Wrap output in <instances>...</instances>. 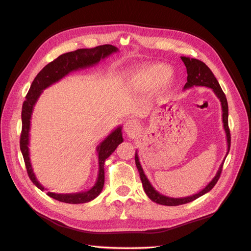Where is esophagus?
Returning a JSON list of instances; mask_svg holds the SVG:
<instances>
[{
    "label": "esophagus",
    "instance_id": "obj_1",
    "mask_svg": "<svg viewBox=\"0 0 251 251\" xmlns=\"http://www.w3.org/2000/svg\"><path fill=\"white\" fill-rule=\"evenodd\" d=\"M139 128L138 123L134 119H128L126 120L125 125H124V131L128 135V136H134L136 133H137Z\"/></svg>",
    "mask_w": 251,
    "mask_h": 251
}]
</instances>
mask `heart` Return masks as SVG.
<instances>
[{"label":"heart","instance_id":"heart-1","mask_svg":"<svg viewBox=\"0 0 251 251\" xmlns=\"http://www.w3.org/2000/svg\"><path fill=\"white\" fill-rule=\"evenodd\" d=\"M171 69L164 64H151L142 67L138 71L136 78L140 85L148 90H153L161 83L170 81Z\"/></svg>","mask_w":251,"mask_h":251}]
</instances>
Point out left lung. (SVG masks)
I'll use <instances>...</instances> for the list:
<instances>
[{
	"mask_svg": "<svg viewBox=\"0 0 251 251\" xmlns=\"http://www.w3.org/2000/svg\"><path fill=\"white\" fill-rule=\"evenodd\" d=\"M181 59H182V62L184 63V65L186 67V71H187V82L185 83L184 90L191 89L193 87H207L214 91L216 96L219 98L220 101H221L222 112H223V114H222L223 127H224L225 133H226V140H227V153H226V156H227L228 155V151L230 149V132H229V127H228V103H227L226 96L222 91L221 87H220L214 73L211 72L209 68L203 62H201V60H199V59L186 57V56H181ZM226 156H225V158H226ZM225 158H224L223 162L221 163V165H220L216 176L212 178V180L202 189V191H200L199 193H197L193 196L184 197V198H171V197H166L159 192H157L156 189L153 187V185L151 184V182L149 181L148 177L146 176V174H144L142 166L140 164L138 153L137 151L135 153V162H136V166H137L139 175H140V179L142 182V186L144 188V192H146L147 196L151 201L156 202L158 204H161V205H166V206H177V205L192 202L196 199H198L199 197L208 193L210 189L216 185V183L220 178V175H221V172H222Z\"/></svg>",
	"mask_w": 251,
	"mask_h": 251,
	"instance_id": "obj_1",
	"label": "left lung"
}]
</instances>
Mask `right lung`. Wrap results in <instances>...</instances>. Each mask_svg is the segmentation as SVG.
I'll return each mask as SVG.
<instances>
[{"instance_id":"add662e5","label":"right lung","mask_w":251,"mask_h":251,"mask_svg":"<svg viewBox=\"0 0 251 251\" xmlns=\"http://www.w3.org/2000/svg\"><path fill=\"white\" fill-rule=\"evenodd\" d=\"M118 48L112 45H102V46H97L91 49H77L72 52L65 53V54L59 55L53 62L45 66L40 73L36 75L34 80L32 81L31 86L26 95V100L23 103L22 108V133L20 139V148L21 151L24 157L25 165L27 169L28 176L33 182V184L39 187L41 191H45V187L37 181L35 175L32 170L31 161L29 157V131H30V119H31L32 111L34 105L39 100L40 95L42 94L43 90L48 88L53 83L58 81L65 77L66 75L72 71H76L85 68L92 67L103 59L111 55L112 53L117 52ZM124 141L123 132H121V126L116 127L108 137L102 140L100 146L96 148L98 155V164H100V170L95 184L88 191L73 194H55L48 192L47 195L51 198L55 199L60 202L70 203V204H80L87 203L91 200L95 199L102 191L104 184V161L119 144Z\"/></svg>"}]
</instances>
